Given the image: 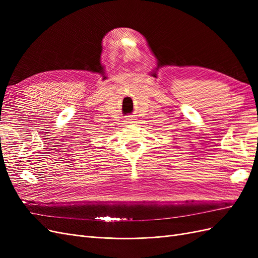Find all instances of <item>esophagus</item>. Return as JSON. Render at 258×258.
Wrapping results in <instances>:
<instances>
[{
  "mask_svg": "<svg viewBox=\"0 0 258 258\" xmlns=\"http://www.w3.org/2000/svg\"><path fill=\"white\" fill-rule=\"evenodd\" d=\"M123 121H124V123H128V124H129V123H131V122H135V118H132L131 116H128L127 118L124 119Z\"/></svg>",
  "mask_w": 258,
  "mask_h": 258,
  "instance_id": "esophagus-1",
  "label": "esophagus"
}]
</instances>
